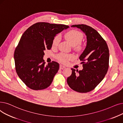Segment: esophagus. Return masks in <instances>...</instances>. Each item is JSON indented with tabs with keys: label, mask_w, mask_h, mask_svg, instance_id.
<instances>
[{
	"label": "esophagus",
	"mask_w": 123,
	"mask_h": 123,
	"mask_svg": "<svg viewBox=\"0 0 123 123\" xmlns=\"http://www.w3.org/2000/svg\"><path fill=\"white\" fill-rule=\"evenodd\" d=\"M65 68V67L64 66H63L62 65H60V69H64V68Z\"/></svg>",
	"instance_id": "1"
}]
</instances>
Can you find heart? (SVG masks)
Segmentation results:
<instances>
[{"mask_svg": "<svg viewBox=\"0 0 123 123\" xmlns=\"http://www.w3.org/2000/svg\"><path fill=\"white\" fill-rule=\"evenodd\" d=\"M65 38L72 46L75 47L76 50L79 51L82 49V45L80 43L83 39V35L80 32L76 30L70 31L65 35ZM59 41L60 37L58 36H55L52 42V46L53 47L57 46ZM73 57L74 56L72 54H60L58 56V60L63 63L67 62Z\"/></svg>", "mask_w": 123, "mask_h": 123, "instance_id": "obj_1", "label": "heart"}]
</instances>
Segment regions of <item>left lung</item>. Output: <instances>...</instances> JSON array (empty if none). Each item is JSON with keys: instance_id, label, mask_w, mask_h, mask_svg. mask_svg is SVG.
Instances as JSON below:
<instances>
[{"instance_id": "1", "label": "left lung", "mask_w": 123, "mask_h": 123, "mask_svg": "<svg viewBox=\"0 0 123 123\" xmlns=\"http://www.w3.org/2000/svg\"><path fill=\"white\" fill-rule=\"evenodd\" d=\"M71 27L80 29L86 36L87 44L79 57L83 69L71 68L72 74L67 82L71 89L78 92L92 91L103 80L109 68V50L106 42L98 32L85 25H74Z\"/></svg>"}]
</instances>
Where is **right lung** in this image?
Segmentation results:
<instances>
[{
	"label": "right lung",
	"mask_w": 123,
	"mask_h": 123,
	"mask_svg": "<svg viewBox=\"0 0 123 123\" xmlns=\"http://www.w3.org/2000/svg\"><path fill=\"white\" fill-rule=\"evenodd\" d=\"M69 26L64 25L37 23L23 34L14 53L15 70L30 88L42 90L49 87L59 69L55 61L45 65L44 51L50 50L55 36Z\"/></svg>",
	"instance_id": "right-lung-1"
}]
</instances>
